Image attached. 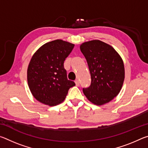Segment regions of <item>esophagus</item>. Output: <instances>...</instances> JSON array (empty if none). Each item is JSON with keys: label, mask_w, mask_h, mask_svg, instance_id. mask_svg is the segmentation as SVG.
Here are the masks:
<instances>
[{"label": "esophagus", "mask_w": 148, "mask_h": 148, "mask_svg": "<svg viewBox=\"0 0 148 148\" xmlns=\"http://www.w3.org/2000/svg\"><path fill=\"white\" fill-rule=\"evenodd\" d=\"M75 84H76V86H79V82L78 81V80H76V81H75Z\"/></svg>", "instance_id": "1"}]
</instances>
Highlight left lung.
Wrapping results in <instances>:
<instances>
[{
    "label": "left lung",
    "instance_id": "left-lung-1",
    "mask_svg": "<svg viewBox=\"0 0 148 148\" xmlns=\"http://www.w3.org/2000/svg\"><path fill=\"white\" fill-rule=\"evenodd\" d=\"M80 50L87 60L91 84L83 89L87 99L101 106L113 100L121 91L125 79L123 59L113 47L93 40L80 45Z\"/></svg>",
    "mask_w": 148,
    "mask_h": 148
}]
</instances>
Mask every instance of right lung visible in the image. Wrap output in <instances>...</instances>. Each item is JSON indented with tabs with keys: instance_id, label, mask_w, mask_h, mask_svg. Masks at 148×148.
<instances>
[{
	"instance_id": "1",
	"label": "right lung",
	"mask_w": 148,
	"mask_h": 148,
	"mask_svg": "<svg viewBox=\"0 0 148 148\" xmlns=\"http://www.w3.org/2000/svg\"><path fill=\"white\" fill-rule=\"evenodd\" d=\"M74 44L62 40L47 42L35 52L27 69L30 91L37 101L50 106L64 101L69 89L75 86L67 79L65 59Z\"/></svg>"
}]
</instances>
